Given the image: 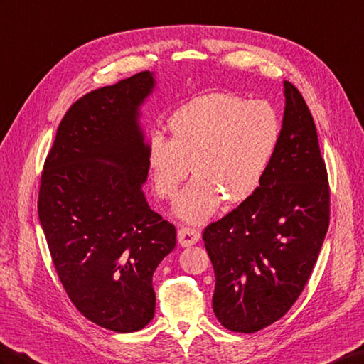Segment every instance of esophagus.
Masks as SVG:
<instances>
[{"instance_id":"34e87169","label":"esophagus","mask_w":364,"mask_h":364,"mask_svg":"<svg viewBox=\"0 0 364 364\" xmlns=\"http://www.w3.org/2000/svg\"><path fill=\"white\" fill-rule=\"evenodd\" d=\"M200 233L199 230L191 228V227H181L177 230V239H179V244L182 247H190L199 241Z\"/></svg>"}]
</instances>
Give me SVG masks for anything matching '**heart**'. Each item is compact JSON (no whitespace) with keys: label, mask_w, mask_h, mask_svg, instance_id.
Instances as JSON below:
<instances>
[{"label":"heart","mask_w":364,"mask_h":364,"mask_svg":"<svg viewBox=\"0 0 364 364\" xmlns=\"http://www.w3.org/2000/svg\"><path fill=\"white\" fill-rule=\"evenodd\" d=\"M170 139L154 134L148 168L156 193L171 200L191 168L196 174L176 203L177 216L199 224L219 207L242 202L259 187L281 139L278 112L267 102L207 94L177 108Z\"/></svg>","instance_id":"1"}]
</instances>
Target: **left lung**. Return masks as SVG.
<instances>
[{
	"mask_svg": "<svg viewBox=\"0 0 364 364\" xmlns=\"http://www.w3.org/2000/svg\"><path fill=\"white\" fill-rule=\"evenodd\" d=\"M284 95L281 139L261 185L202 235L216 277L213 310L233 332H258L289 312L329 228V181L314 117L290 82Z\"/></svg>",
	"mask_w": 364,
	"mask_h": 364,
	"instance_id": "1",
	"label": "left lung"
}]
</instances>
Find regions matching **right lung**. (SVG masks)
<instances>
[{
    "label": "right lung",
    "instance_id": "right-lung-1",
    "mask_svg": "<svg viewBox=\"0 0 364 364\" xmlns=\"http://www.w3.org/2000/svg\"><path fill=\"white\" fill-rule=\"evenodd\" d=\"M154 78L144 70L70 106L44 162L38 218L58 279L94 324L128 333L153 320V274L176 228L141 191L148 145L139 106Z\"/></svg>",
    "mask_w": 364,
    "mask_h": 364
}]
</instances>
